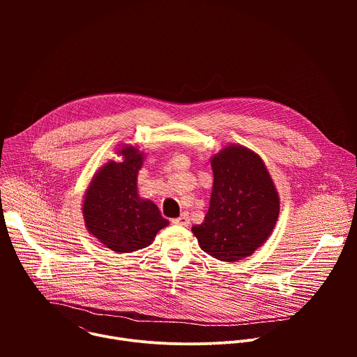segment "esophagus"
I'll use <instances>...</instances> for the list:
<instances>
[{"mask_svg":"<svg viewBox=\"0 0 357 357\" xmlns=\"http://www.w3.org/2000/svg\"><path fill=\"white\" fill-rule=\"evenodd\" d=\"M174 225H179V226H189V216L188 215H182L181 218L172 219L171 220Z\"/></svg>","mask_w":357,"mask_h":357,"instance_id":"1","label":"esophagus"}]
</instances>
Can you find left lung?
I'll return each mask as SVG.
<instances>
[{"label":"left lung","instance_id":"8db88e82","mask_svg":"<svg viewBox=\"0 0 357 357\" xmlns=\"http://www.w3.org/2000/svg\"><path fill=\"white\" fill-rule=\"evenodd\" d=\"M212 168L211 206L192 231L209 256L233 263L250 256L271 234L280 199L263 160L244 146L220 151Z\"/></svg>","mask_w":357,"mask_h":357}]
</instances>
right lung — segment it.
Here are the masks:
<instances>
[{"instance_id":"obj_1","label":"right lung","mask_w":357,"mask_h":357,"mask_svg":"<svg viewBox=\"0 0 357 357\" xmlns=\"http://www.w3.org/2000/svg\"><path fill=\"white\" fill-rule=\"evenodd\" d=\"M121 162L110 161L93 178L83 203L89 231L116 252H131L148 247L168 225L160 209L137 192V175L142 154L124 146Z\"/></svg>"}]
</instances>
